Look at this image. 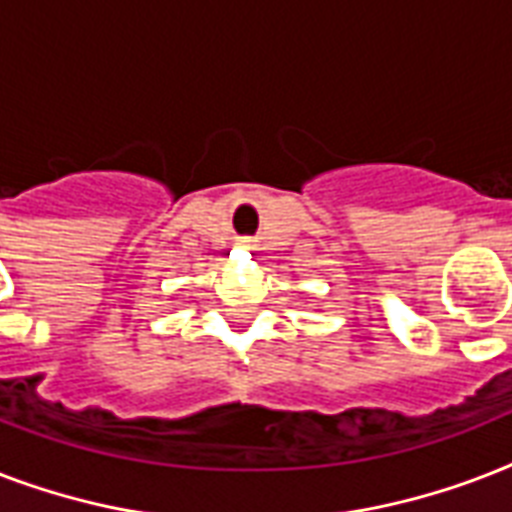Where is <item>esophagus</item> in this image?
Here are the masks:
<instances>
[{
  "label": "esophagus",
  "mask_w": 512,
  "mask_h": 512,
  "mask_svg": "<svg viewBox=\"0 0 512 512\" xmlns=\"http://www.w3.org/2000/svg\"><path fill=\"white\" fill-rule=\"evenodd\" d=\"M239 247L252 249V247H255V241H252V239H239Z\"/></svg>",
  "instance_id": "34e87169"
}]
</instances>
